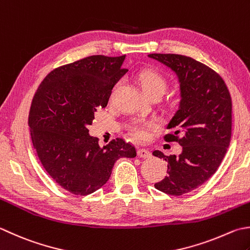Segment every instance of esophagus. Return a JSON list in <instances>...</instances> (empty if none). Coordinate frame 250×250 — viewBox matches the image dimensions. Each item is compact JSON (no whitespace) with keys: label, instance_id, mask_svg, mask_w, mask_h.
<instances>
[{"label":"esophagus","instance_id":"obj_1","mask_svg":"<svg viewBox=\"0 0 250 250\" xmlns=\"http://www.w3.org/2000/svg\"><path fill=\"white\" fill-rule=\"evenodd\" d=\"M138 156H139V157H141V158H148V157H150V156H151V153H150L148 149H146V148H140L138 150Z\"/></svg>","mask_w":250,"mask_h":250}]
</instances>
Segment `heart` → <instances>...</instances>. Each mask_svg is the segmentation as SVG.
<instances>
[{
    "label": "heart",
    "instance_id": "1",
    "mask_svg": "<svg viewBox=\"0 0 250 250\" xmlns=\"http://www.w3.org/2000/svg\"><path fill=\"white\" fill-rule=\"evenodd\" d=\"M139 84L148 96H161L167 89L168 83L163 75L153 69L141 71L138 76ZM117 86V85H116ZM158 125L154 121H134L130 125V133L135 139L145 141L149 138L150 130H156Z\"/></svg>",
    "mask_w": 250,
    "mask_h": 250
}]
</instances>
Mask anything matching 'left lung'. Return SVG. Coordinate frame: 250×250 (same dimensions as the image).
Returning a JSON list of instances; mask_svg holds the SVG:
<instances>
[{
	"label": "left lung",
	"instance_id": "8db88e82",
	"mask_svg": "<svg viewBox=\"0 0 250 250\" xmlns=\"http://www.w3.org/2000/svg\"><path fill=\"white\" fill-rule=\"evenodd\" d=\"M148 57L170 67L179 78L182 99L167 125L173 132L164 139L178 142L182 153L166 156L155 150L153 155L168 163V175L155 188L180 196L206 182L226 156L232 132L231 95L219 73L192 57L179 54Z\"/></svg>",
	"mask_w": 250,
	"mask_h": 250
}]
</instances>
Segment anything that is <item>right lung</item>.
Instances as JSON below:
<instances>
[{
  "instance_id": "1",
  "label": "right lung",
  "mask_w": 250,
  "mask_h": 250,
  "mask_svg": "<svg viewBox=\"0 0 250 250\" xmlns=\"http://www.w3.org/2000/svg\"><path fill=\"white\" fill-rule=\"evenodd\" d=\"M125 55H92L62 65L44 78L34 94L28 124L33 147L48 175L71 194L85 196L109 180L121 157L133 158L130 142L117 138L101 147L89 134L97 107L107 106L111 90L128 71Z\"/></svg>"
}]
</instances>
